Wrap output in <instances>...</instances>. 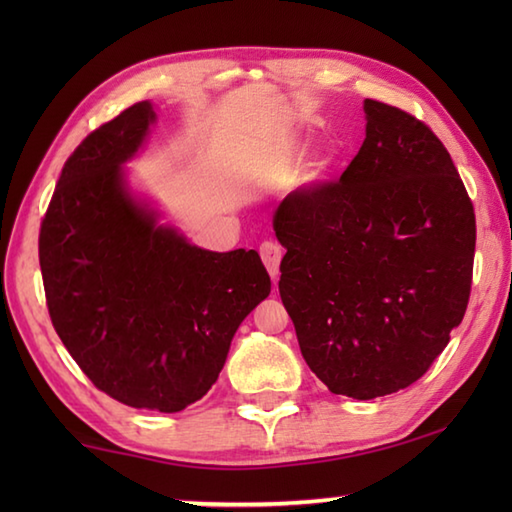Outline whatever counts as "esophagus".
<instances>
[{
    "instance_id": "34e87169",
    "label": "esophagus",
    "mask_w": 512,
    "mask_h": 512,
    "mask_svg": "<svg viewBox=\"0 0 512 512\" xmlns=\"http://www.w3.org/2000/svg\"><path fill=\"white\" fill-rule=\"evenodd\" d=\"M259 255H262V262L266 266V271H268V275L273 277V282H275L277 275H280L282 246L275 244V241H264V244L259 246Z\"/></svg>"
}]
</instances>
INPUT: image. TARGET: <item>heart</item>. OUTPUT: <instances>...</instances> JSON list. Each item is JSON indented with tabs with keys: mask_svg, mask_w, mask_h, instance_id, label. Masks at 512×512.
I'll return each instance as SVG.
<instances>
[{
	"mask_svg": "<svg viewBox=\"0 0 512 512\" xmlns=\"http://www.w3.org/2000/svg\"><path fill=\"white\" fill-rule=\"evenodd\" d=\"M327 171H329V158H325V155H316V158L307 164L305 183H316V180L325 178Z\"/></svg>",
	"mask_w": 512,
	"mask_h": 512,
	"instance_id": "b5f03b06",
	"label": "heart"
}]
</instances>
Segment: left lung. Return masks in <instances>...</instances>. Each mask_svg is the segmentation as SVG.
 I'll return each instance as SVG.
<instances>
[{
  "label": "left lung",
  "mask_w": 512,
  "mask_h": 512,
  "mask_svg": "<svg viewBox=\"0 0 512 512\" xmlns=\"http://www.w3.org/2000/svg\"><path fill=\"white\" fill-rule=\"evenodd\" d=\"M366 140L339 183L273 214L280 296L307 366L372 400L429 370L470 300L476 221L447 149L400 108L363 101Z\"/></svg>",
  "instance_id": "left-lung-1"
}]
</instances>
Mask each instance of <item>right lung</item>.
<instances>
[{
  "instance_id": "right-lung-1",
  "label": "right lung",
  "mask_w": 512,
  "mask_h": 512,
  "mask_svg": "<svg viewBox=\"0 0 512 512\" xmlns=\"http://www.w3.org/2000/svg\"><path fill=\"white\" fill-rule=\"evenodd\" d=\"M155 110L140 101L81 142L40 225V268L60 341L112 400L176 413L210 391L232 336L271 293L255 250L189 244L128 185Z\"/></svg>"
}]
</instances>
